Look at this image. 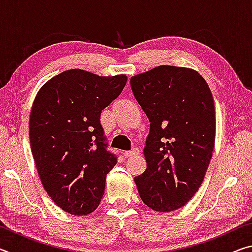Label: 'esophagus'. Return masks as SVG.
Masks as SVG:
<instances>
[{"label":"esophagus","mask_w":252,"mask_h":252,"mask_svg":"<svg viewBox=\"0 0 252 252\" xmlns=\"http://www.w3.org/2000/svg\"><path fill=\"white\" fill-rule=\"evenodd\" d=\"M139 152H140V150L136 147H134V148H132L130 151H126L125 152V156L126 157H132V156H136V155H139Z\"/></svg>","instance_id":"34e87169"}]
</instances>
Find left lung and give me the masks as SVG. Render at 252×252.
<instances>
[{"instance_id":"8db88e82","label":"left lung","mask_w":252,"mask_h":252,"mask_svg":"<svg viewBox=\"0 0 252 252\" xmlns=\"http://www.w3.org/2000/svg\"><path fill=\"white\" fill-rule=\"evenodd\" d=\"M132 92L150 121L147 169L134 178L142 201L156 211L177 210L201 186L216 138L210 89L198 72L161 65L132 76Z\"/></svg>"}]
</instances>
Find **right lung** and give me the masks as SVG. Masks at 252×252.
I'll use <instances>...</instances> for the list:
<instances>
[{
	"mask_svg": "<svg viewBox=\"0 0 252 252\" xmlns=\"http://www.w3.org/2000/svg\"><path fill=\"white\" fill-rule=\"evenodd\" d=\"M126 75L73 69L46 82L30 116V142L48 194L75 216L95 210L118 156L108 150L101 112L120 95Z\"/></svg>",
	"mask_w": 252,
	"mask_h": 252,
	"instance_id": "add662e5",
	"label": "right lung"
}]
</instances>
